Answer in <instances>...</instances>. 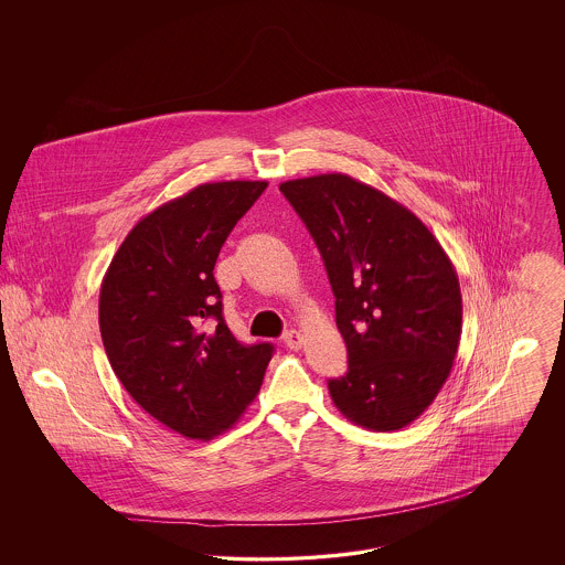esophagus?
I'll return each instance as SVG.
<instances>
[{"instance_id": "esophagus-1", "label": "esophagus", "mask_w": 565, "mask_h": 565, "mask_svg": "<svg viewBox=\"0 0 565 565\" xmlns=\"http://www.w3.org/2000/svg\"><path fill=\"white\" fill-rule=\"evenodd\" d=\"M284 343H286V348H290V350H300L302 337H300V332H296V330H288V332L284 334Z\"/></svg>"}]
</instances>
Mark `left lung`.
<instances>
[{
	"mask_svg": "<svg viewBox=\"0 0 565 565\" xmlns=\"http://www.w3.org/2000/svg\"><path fill=\"white\" fill-rule=\"evenodd\" d=\"M328 273L348 373L334 406L366 430H401L436 398L461 337L457 273L428 226L345 173L279 184Z\"/></svg>",
	"mask_w": 565,
	"mask_h": 565,
	"instance_id": "left-lung-1",
	"label": "left lung"
}]
</instances>
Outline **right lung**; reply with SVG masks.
I'll return each instance as SVG.
<instances>
[{
  "label": "right lung",
  "mask_w": 565,
  "mask_h": 565,
  "mask_svg": "<svg viewBox=\"0 0 565 565\" xmlns=\"http://www.w3.org/2000/svg\"><path fill=\"white\" fill-rule=\"evenodd\" d=\"M267 182L201 184L141 217L109 263L99 328L135 403L186 438L233 428L263 385L273 345H242L222 316L220 247Z\"/></svg>",
  "instance_id": "obj_1"
}]
</instances>
